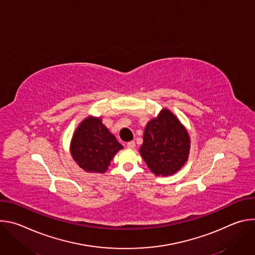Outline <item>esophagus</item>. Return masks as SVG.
Masks as SVG:
<instances>
[{
    "label": "esophagus",
    "instance_id": "obj_1",
    "mask_svg": "<svg viewBox=\"0 0 255 255\" xmlns=\"http://www.w3.org/2000/svg\"><path fill=\"white\" fill-rule=\"evenodd\" d=\"M127 147H128L129 149H133V148H135V142H134V141H130V142H128V143H127Z\"/></svg>",
    "mask_w": 255,
    "mask_h": 255
}]
</instances>
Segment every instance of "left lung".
Masks as SVG:
<instances>
[{
  "instance_id": "obj_1",
  "label": "left lung",
  "mask_w": 255,
  "mask_h": 255,
  "mask_svg": "<svg viewBox=\"0 0 255 255\" xmlns=\"http://www.w3.org/2000/svg\"><path fill=\"white\" fill-rule=\"evenodd\" d=\"M190 137L176 117L166 109L145 127L140 154L156 175H170L185 164Z\"/></svg>"
}]
</instances>
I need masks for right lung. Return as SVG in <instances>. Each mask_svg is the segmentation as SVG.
<instances>
[{
    "mask_svg": "<svg viewBox=\"0 0 255 255\" xmlns=\"http://www.w3.org/2000/svg\"><path fill=\"white\" fill-rule=\"evenodd\" d=\"M123 146L99 118L84 120L72 137L70 151L80 167L88 172L103 173Z\"/></svg>",
    "mask_w": 255,
    "mask_h": 255,
    "instance_id": "1",
    "label": "right lung"
}]
</instances>
